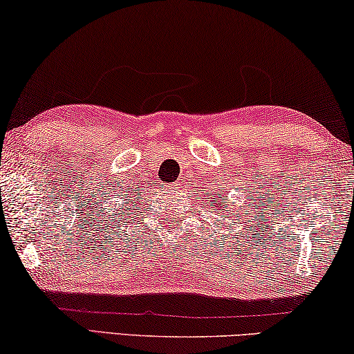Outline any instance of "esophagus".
Masks as SVG:
<instances>
[{
    "instance_id": "obj_1",
    "label": "esophagus",
    "mask_w": 354,
    "mask_h": 354,
    "mask_svg": "<svg viewBox=\"0 0 354 354\" xmlns=\"http://www.w3.org/2000/svg\"><path fill=\"white\" fill-rule=\"evenodd\" d=\"M171 188H180V185H178V183H172Z\"/></svg>"
}]
</instances>
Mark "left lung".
<instances>
[{
    "mask_svg": "<svg viewBox=\"0 0 354 354\" xmlns=\"http://www.w3.org/2000/svg\"><path fill=\"white\" fill-rule=\"evenodd\" d=\"M212 204L215 205V210H221V204H218V199H216V198H215V201H212ZM223 210H225V209H223Z\"/></svg>",
    "mask_w": 354,
    "mask_h": 354,
    "instance_id": "obj_1",
    "label": "left lung"
}]
</instances>
